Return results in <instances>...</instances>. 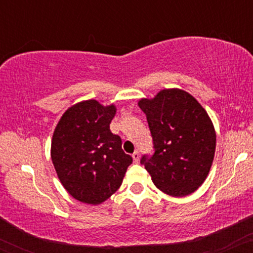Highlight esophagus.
I'll return each instance as SVG.
<instances>
[{"label":"esophagus","mask_w":253,"mask_h":253,"mask_svg":"<svg viewBox=\"0 0 253 253\" xmlns=\"http://www.w3.org/2000/svg\"><path fill=\"white\" fill-rule=\"evenodd\" d=\"M132 158H133V161H134V163H138V162H139V158H140V156H139V152H138V151H135V152H133Z\"/></svg>","instance_id":"1"}]
</instances>
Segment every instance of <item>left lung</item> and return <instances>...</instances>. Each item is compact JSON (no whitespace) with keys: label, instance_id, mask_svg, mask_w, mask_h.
Masks as SVG:
<instances>
[{"label":"left lung","instance_id":"1","mask_svg":"<svg viewBox=\"0 0 253 253\" xmlns=\"http://www.w3.org/2000/svg\"><path fill=\"white\" fill-rule=\"evenodd\" d=\"M138 106L146 114L155 153L141 164L158 189L182 197L197 190L210 173L216 134L210 115L189 92L161 90Z\"/></svg>","mask_w":253,"mask_h":253}]
</instances>
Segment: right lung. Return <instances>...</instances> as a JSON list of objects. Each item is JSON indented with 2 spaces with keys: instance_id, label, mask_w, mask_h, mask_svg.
I'll return each instance as SVG.
<instances>
[{
  "instance_id": "1",
  "label": "right lung",
  "mask_w": 253,
  "mask_h": 253,
  "mask_svg": "<svg viewBox=\"0 0 253 253\" xmlns=\"http://www.w3.org/2000/svg\"><path fill=\"white\" fill-rule=\"evenodd\" d=\"M114 104L78 102L57 124L51 143L52 163L63 187L77 201L100 205L120 188L132 157L121 138L110 132Z\"/></svg>"
}]
</instances>
